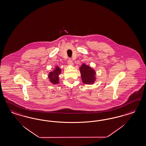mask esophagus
<instances>
[{
  "mask_svg": "<svg viewBox=\"0 0 146 146\" xmlns=\"http://www.w3.org/2000/svg\"><path fill=\"white\" fill-rule=\"evenodd\" d=\"M68 64H69V65H70V66H73V65L74 64H73L72 60L70 59V60H68Z\"/></svg>",
  "mask_w": 146,
  "mask_h": 146,
  "instance_id": "obj_1",
  "label": "esophagus"
}]
</instances>
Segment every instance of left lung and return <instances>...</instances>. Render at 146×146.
<instances>
[{
	"instance_id": "left-lung-1",
	"label": "left lung",
	"mask_w": 146,
	"mask_h": 146,
	"mask_svg": "<svg viewBox=\"0 0 146 146\" xmlns=\"http://www.w3.org/2000/svg\"><path fill=\"white\" fill-rule=\"evenodd\" d=\"M82 80L84 84H93L96 81V72L90 66L83 64L79 67Z\"/></svg>"
}]
</instances>
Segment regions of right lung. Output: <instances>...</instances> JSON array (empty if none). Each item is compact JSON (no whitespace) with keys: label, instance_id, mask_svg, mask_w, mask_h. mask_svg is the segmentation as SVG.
Here are the masks:
<instances>
[{"label":"right lung","instance_id":"obj_1","mask_svg":"<svg viewBox=\"0 0 146 146\" xmlns=\"http://www.w3.org/2000/svg\"><path fill=\"white\" fill-rule=\"evenodd\" d=\"M61 73V70L58 66H56L55 68L48 74L49 81L53 84H58L59 83V75Z\"/></svg>","mask_w":146,"mask_h":146}]
</instances>
